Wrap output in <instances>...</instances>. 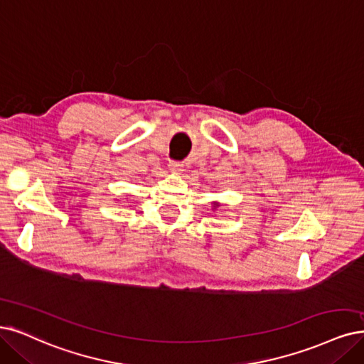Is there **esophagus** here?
Segmentation results:
<instances>
[{
	"mask_svg": "<svg viewBox=\"0 0 364 364\" xmlns=\"http://www.w3.org/2000/svg\"><path fill=\"white\" fill-rule=\"evenodd\" d=\"M180 164L178 161H175V160H171L169 161V169H172V171H180Z\"/></svg>",
	"mask_w": 364,
	"mask_h": 364,
	"instance_id": "34e87169",
	"label": "esophagus"
}]
</instances>
